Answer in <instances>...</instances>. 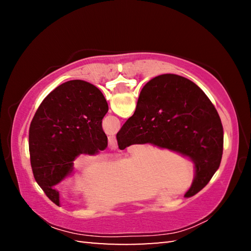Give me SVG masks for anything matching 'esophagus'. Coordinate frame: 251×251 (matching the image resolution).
Segmentation results:
<instances>
[{
    "instance_id": "esophagus-1",
    "label": "esophagus",
    "mask_w": 251,
    "mask_h": 251,
    "mask_svg": "<svg viewBox=\"0 0 251 251\" xmlns=\"http://www.w3.org/2000/svg\"><path fill=\"white\" fill-rule=\"evenodd\" d=\"M108 147L110 150H116L117 148V141L115 136H109L108 137Z\"/></svg>"
}]
</instances>
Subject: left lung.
I'll use <instances>...</instances> for the list:
<instances>
[{
	"label": "left lung",
	"instance_id": "8db88e82",
	"mask_svg": "<svg viewBox=\"0 0 251 251\" xmlns=\"http://www.w3.org/2000/svg\"><path fill=\"white\" fill-rule=\"evenodd\" d=\"M108 105L94 85L74 79L45 97L31 122L28 150L34 178L59 206L55 185L74 172L79 155H96L107 147L101 128Z\"/></svg>",
	"mask_w": 251,
	"mask_h": 251
}]
</instances>
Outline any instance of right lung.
I'll return each instance as SVG.
<instances>
[{
	"label": "right lung",
	"instance_id": "add662e5",
	"mask_svg": "<svg viewBox=\"0 0 251 251\" xmlns=\"http://www.w3.org/2000/svg\"><path fill=\"white\" fill-rule=\"evenodd\" d=\"M116 138L120 150L151 143L188 156L196 176L186 198L209 182L223 157L224 128L215 106L196 84L175 74L157 76L143 87L134 115Z\"/></svg>",
	"mask_w": 251,
	"mask_h": 251
}]
</instances>
